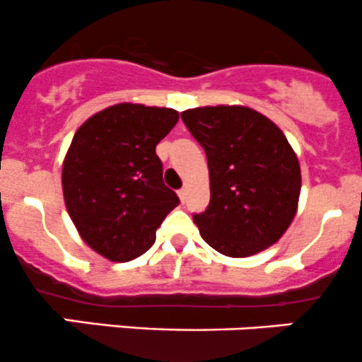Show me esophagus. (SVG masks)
<instances>
[{
  "instance_id": "obj_1",
  "label": "esophagus",
  "mask_w": 362,
  "mask_h": 362,
  "mask_svg": "<svg viewBox=\"0 0 362 362\" xmlns=\"http://www.w3.org/2000/svg\"><path fill=\"white\" fill-rule=\"evenodd\" d=\"M186 195H188V192H186V188H181L180 192H177V197H180V200L182 202V204H185V202H186Z\"/></svg>"
}]
</instances>
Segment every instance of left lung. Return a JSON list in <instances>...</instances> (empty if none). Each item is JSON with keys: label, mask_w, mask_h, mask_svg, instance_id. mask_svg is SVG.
I'll return each mask as SVG.
<instances>
[{"label": "left lung", "mask_w": 362, "mask_h": 362, "mask_svg": "<svg viewBox=\"0 0 362 362\" xmlns=\"http://www.w3.org/2000/svg\"><path fill=\"white\" fill-rule=\"evenodd\" d=\"M181 119L207 155L211 202L193 214L202 238L228 257L274 245L297 214L302 186L298 158L283 131L240 105L189 108Z\"/></svg>", "instance_id": "left-lung-1"}]
</instances>
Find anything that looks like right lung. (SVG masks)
Segmentation results:
<instances>
[{
	"instance_id": "1",
	"label": "right lung",
	"mask_w": 362,
	"mask_h": 362,
	"mask_svg": "<svg viewBox=\"0 0 362 362\" xmlns=\"http://www.w3.org/2000/svg\"><path fill=\"white\" fill-rule=\"evenodd\" d=\"M177 119L173 108L119 103L74 134L62 169L64 200L81 238L105 259L127 262L145 254L180 204L155 153Z\"/></svg>"
}]
</instances>
